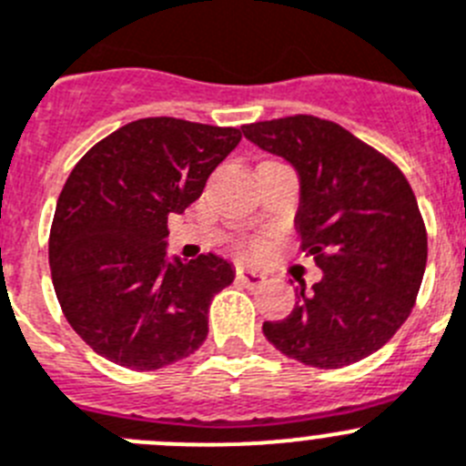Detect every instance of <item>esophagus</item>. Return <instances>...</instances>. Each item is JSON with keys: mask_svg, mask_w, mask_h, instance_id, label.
<instances>
[{"mask_svg": "<svg viewBox=\"0 0 466 466\" xmlns=\"http://www.w3.org/2000/svg\"><path fill=\"white\" fill-rule=\"evenodd\" d=\"M237 279L241 280L243 285H248V288H259V285L267 280V276L258 269H248V267H237Z\"/></svg>", "mask_w": 466, "mask_h": 466, "instance_id": "esophagus-1", "label": "esophagus"}]
</instances>
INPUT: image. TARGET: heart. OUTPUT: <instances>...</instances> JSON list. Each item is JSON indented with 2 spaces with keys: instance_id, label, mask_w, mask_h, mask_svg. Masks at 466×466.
Wrapping results in <instances>:
<instances>
[{
  "instance_id": "obj_1",
  "label": "heart",
  "mask_w": 466,
  "mask_h": 466,
  "mask_svg": "<svg viewBox=\"0 0 466 466\" xmlns=\"http://www.w3.org/2000/svg\"><path fill=\"white\" fill-rule=\"evenodd\" d=\"M253 248H259V246H253Z\"/></svg>"
}]
</instances>
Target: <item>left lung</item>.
Returning <instances> with one entry per match:
<instances>
[{
    "label": "left lung",
    "instance_id": "1",
    "mask_svg": "<svg viewBox=\"0 0 466 466\" xmlns=\"http://www.w3.org/2000/svg\"><path fill=\"white\" fill-rule=\"evenodd\" d=\"M243 137L283 157L299 178L297 232L322 279L262 332L280 353L320 369L364 360L395 337L416 304L427 232L416 195L392 162L313 116L243 125Z\"/></svg>",
    "mask_w": 466,
    "mask_h": 466
}]
</instances>
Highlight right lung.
<instances>
[{
	"mask_svg": "<svg viewBox=\"0 0 466 466\" xmlns=\"http://www.w3.org/2000/svg\"><path fill=\"white\" fill-rule=\"evenodd\" d=\"M241 129L141 118L81 157L56 207L48 259L74 332L120 367L187 358L208 334V306L234 280L218 255L167 253V220L199 199Z\"/></svg>",
	"mask_w": 466,
	"mask_h": 466,
	"instance_id": "1",
	"label": "right lung"
}]
</instances>
